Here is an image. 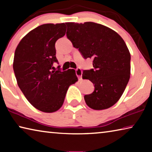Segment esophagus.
Masks as SVG:
<instances>
[{
  "label": "esophagus",
  "instance_id": "obj_1",
  "mask_svg": "<svg viewBox=\"0 0 152 152\" xmlns=\"http://www.w3.org/2000/svg\"><path fill=\"white\" fill-rule=\"evenodd\" d=\"M76 76L80 80H82V71L80 68H77L76 70Z\"/></svg>",
  "mask_w": 152,
  "mask_h": 152
}]
</instances>
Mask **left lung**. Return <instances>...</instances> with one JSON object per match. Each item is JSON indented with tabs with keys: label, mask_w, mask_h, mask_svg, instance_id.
Returning a JSON list of instances; mask_svg holds the SVG:
<instances>
[{
	"label": "left lung",
	"mask_w": 152,
	"mask_h": 152,
	"mask_svg": "<svg viewBox=\"0 0 152 152\" xmlns=\"http://www.w3.org/2000/svg\"><path fill=\"white\" fill-rule=\"evenodd\" d=\"M67 37L83 57L93 60L94 69L84 70L82 78L94 85L84 96L94 110L107 109L119 101L130 78L131 55L124 40L115 31L93 22L66 23Z\"/></svg>",
	"instance_id": "obj_1"
}]
</instances>
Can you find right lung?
Here are the masks:
<instances>
[{
  "instance_id": "right-lung-1",
  "label": "right lung",
  "mask_w": 152,
  "mask_h": 152,
  "mask_svg": "<svg viewBox=\"0 0 152 152\" xmlns=\"http://www.w3.org/2000/svg\"><path fill=\"white\" fill-rule=\"evenodd\" d=\"M65 23L43 24L31 31L15 50L13 70L18 86L27 101L44 113L62 106L69 86L78 81L76 72L52 70L55 43L66 34Z\"/></svg>"
}]
</instances>
